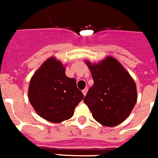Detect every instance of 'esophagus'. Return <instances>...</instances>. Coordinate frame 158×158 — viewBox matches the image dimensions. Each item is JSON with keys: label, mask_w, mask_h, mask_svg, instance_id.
Segmentation results:
<instances>
[{"label": "esophagus", "mask_w": 158, "mask_h": 158, "mask_svg": "<svg viewBox=\"0 0 158 158\" xmlns=\"http://www.w3.org/2000/svg\"><path fill=\"white\" fill-rule=\"evenodd\" d=\"M82 93H83L84 96H85V95L87 94V93H88V89H87V88H86V89H84L83 91H82Z\"/></svg>", "instance_id": "34e87169"}]
</instances>
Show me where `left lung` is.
Here are the masks:
<instances>
[{
	"label": "left lung",
	"mask_w": 158,
	"mask_h": 158,
	"mask_svg": "<svg viewBox=\"0 0 158 158\" xmlns=\"http://www.w3.org/2000/svg\"><path fill=\"white\" fill-rule=\"evenodd\" d=\"M85 64L93 86L84 99L93 117L103 126L115 127L127 118L138 99L136 84L120 62L107 56L98 63Z\"/></svg>",
	"instance_id": "left-lung-1"
}]
</instances>
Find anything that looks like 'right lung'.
<instances>
[{
    "instance_id": "add662e5",
    "label": "right lung",
    "mask_w": 158,
    "mask_h": 158,
    "mask_svg": "<svg viewBox=\"0 0 158 158\" xmlns=\"http://www.w3.org/2000/svg\"><path fill=\"white\" fill-rule=\"evenodd\" d=\"M83 98L76 80L65 75V66L55 57L47 58L31 78L29 101L38 115L49 122L70 118Z\"/></svg>"
}]
</instances>
